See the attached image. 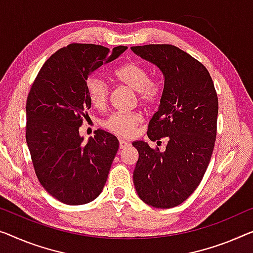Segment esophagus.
Segmentation results:
<instances>
[{"mask_svg": "<svg viewBox=\"0 0 253 253\" xmlns=\"http://www.w3.org/2000/svg\"><path fill=\"white\" fill-rule=\"evenodd\" d=\"M129 145H130V143H129V142L124 141V139H120V141H119V148L122 149V150L128 148V146H129Z\"/></svg>", "mask_w": 253, "mask_h": 253, "instance_id": "esophagus-1", "label": "esophagus"}]
</instances>
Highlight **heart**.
Segmentation results:
<instances>
[{
  "instance_id": "heart-1",
  "label": "heart",
  "mask_w": 253,
  "mask_h": 253,
  "mask_svg": "<svg viewBox=\"0 0 253 253\" xmlns=\"http://www.w3.org/2000/svg\"><path fill=\"white\" fill-rule=\"evenodd\" d=\"M115 77L120 84L135 90L138 101L145 107H152L160 101L161 88L159 84L151 79L149 69L141 63L135 61L124 63L115 71ZM86 92L94 108L102 110L107 107L110 97V86L103 78L99 76L88 77L86 81ZM141 123L142 116L136 112H117L105 119L103 126L118 136L126 137L130 136Z\"/></svg>"
}]
</instances>
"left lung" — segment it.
<instances>
[{
	"label": "left lung",
	"instance_id": "8db88e82",
	"mask_svg": "<svg viewBox=\"0 0 253 253\" xmlns=\"http://www.w3.org/2000/svg\"><path fill=\"white\" fill-rule=\"evenodd\" d=\"M159 68L165 78L159 109L149 123L148 137L166 150L135 141L138 151L133 180L138 197L154 208H172L199 186L210 163L217 134L218 97L207 68L170 44L131 46Z\"/></svg>",
	"mask_w": 253,
	"mask_h": 253
}]
</instances>
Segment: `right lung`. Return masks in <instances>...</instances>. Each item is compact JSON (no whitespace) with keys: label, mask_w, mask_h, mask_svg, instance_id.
I'll return each mask as SVG.
<instances>
[{"label":"right lung","mask_w":253,"mask_h":253,"mask_svg":"<svg viewBox=\"0 0 253 253\" xmlns=\"http://www.w3.org/2000/svg\"><path fill=\"white\" fill-rule=\"evenodd\" d=\"M127 46L109 48L73 43L46 60L26 103V141L40 183L52 197L70 206L85 205L102 192L119 141L97 129L84 143L79 134L88 117L86 81L114 61Z\"/></svg>","instance_id":"obj_1"}]
</instances>
